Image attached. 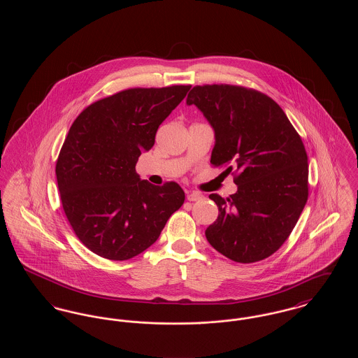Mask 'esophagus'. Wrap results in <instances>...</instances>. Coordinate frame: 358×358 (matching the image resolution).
I'll return each mask as SVG.
<instances>
[{
    "label": "esophagus",
    "mask_w": 358,
    "mask_h": 358,
    "mask_svg": "<svg viewBox=\"0 0 358 358\" xmlns=\"http://www.w3.org/2000/svg\"><path fill=\"white\" fill-rule=\"evenodd\" d=\"M187 201H197L203 199V194L199 192H187Z\"/></svg>",
    "instance_id": "34e87169"
}]
</instances>
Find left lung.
Returning a JSON list of instances; mask_svg holds the SVG:
<instances>
[{
	"instance_id": "1",
	"label": "left lung",
	"mask_w": 358,
	"mask_h": 358,
	"mask_svg": "<svg viewBox=\"0 0 358 358\" xmlns=\"http://www.w3.org/2000/svg\"><path fill=\"white\" fill-rule=\"evenodd\" d=\"M215 130L210 164L235 171L238 192L213 193L219 216L205 236L238 263H254L287 240L308 197L306 149L285 111L266 94L240 85H196L187 94Z\"/></svg>"
}]
</instances>
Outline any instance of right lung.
I'll list each match as a JSON object with an SVG mask.
<instances>
[{
  "instance_id": "1",
  "label": "right lung",
  "mask_w": 358,
  "mask_h": 358,
  "mask_svg": "<svg viewBox=\"0 0 358 358\" xmlns=\"http://www.w3.org/2000/svg\"><path fill=\"white\" fill-rule=\"evenodd\" d=\"M189 90L129 88L90 104L73 120L56 178L69 224L94 254L110 260L139 255L184 204L177 182L155 187L139 178L136 165Z\"/></svg>"
}]
</instances>
